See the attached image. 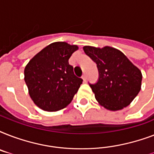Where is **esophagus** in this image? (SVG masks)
Returning a JSON list of instances; mask_svg holds the SVG:
<instances>
[{"label": "esophagus", "instance_id": "obj_1", "mask_svg": "<svg viewBox=\"0 0 154 154\" xmlns=\"http://www.w3.org/2000/svg\"><path fill=\"white\" fill-rule=\"evenodd\" d=\"M82 79H83V82H86V79H87L86 75H85V74H83V75H82Z\"/></svg>", "mask_w": 154, "mask_h": 154}]
</instances>
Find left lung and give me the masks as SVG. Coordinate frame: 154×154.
<instances>
[{
  "instance_id": "left-lung-1",
  "label": "left lung",
  "mask_w": 154,
  "mask_h": 154,
  "mask_svg": "<svg viewBox=\"0 0 154 154\" xmlns=\"http://www.w3.org/2000/svg\"><path fill=\"white\" fill-rule=\"evenodd\" d=\"M83 49L98 69V81L89 85L99 105L111 111L128 106L141 90V70L112 47L84 46Z\"/></svg>"
}]
</instances>
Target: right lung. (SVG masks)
Wrapping results in <instances>:
<instances>
[{"mask_svg":"<svg viewBox=\"0 0 154 154\" xmlns=\"http://www.w3.org/2000/svg\"><path fill=\"white\" fill-rule=\"evenodd\" d=\"M78 46L53 42L37 53L25 68L30 97L40 109L53 112L66 107L83 80L76 77L69 59Z\"/></svg>","mask_w":154,"mask_h":154,"instance_id":"add662e5","label":"right lung"}]
</instances>
